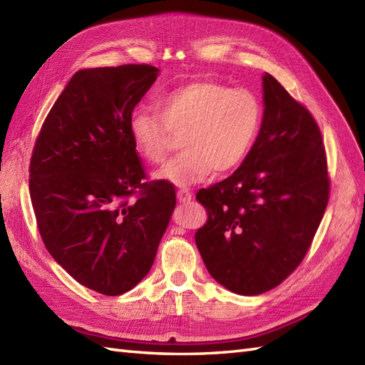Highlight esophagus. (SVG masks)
Instances as JSON below:
<instances>
[{"label": "esophagus", "instance_id": "1", "mask_svg": "<svg viewBox=\"0 0 365 365\" xmlns=\"http://www.w3.org/2000/svg\"><path fill=\"white\" fill-rule=\"evenodd\" d=\"M192 199V194L188 190H179L177 191V200L180 203H188Z\"/></svg>", "mask_w": 365, "mask_h": 365}]
</instances>
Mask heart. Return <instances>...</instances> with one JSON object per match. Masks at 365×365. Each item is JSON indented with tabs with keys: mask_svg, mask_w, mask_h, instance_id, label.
Returning <instances> with one entry per match:
<instances>
[{
	"mask_svg": "<svg viewBox=\"0 0 365 365\" xmlns=\"http://www.w3.org/2000/svg\"><path fill=\"white\" fill-rule=\"evenodd\" d=\"M157 112L135 109L129 134L135 151L149 163H160L180 135L183 151L155 173L177 186L202 182L212 170H235L253 146L262 108L253 92L230 89L212 80L191 81L163 93Z\"/></svg>",
	"mask_w": 365,
	"mask_h": 365,
	"instance_id": "1",
	"label": "heart"
}]
</instances>
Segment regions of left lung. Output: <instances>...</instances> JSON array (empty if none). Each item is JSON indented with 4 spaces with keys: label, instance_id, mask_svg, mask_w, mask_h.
Returning <instances> with one entry per match:
<instances>
[{
    "label": "left lung",
    "instance_id": "8db88e82",
    "mask_svg": "<svg viewBox=\"0 0 365 365\" xmlns=\"http://www.w3.org/2000/svg\"><path fill=\"white\" fill-rule=\"evenodd\" d=\"M264 120L228 179L195 194L208 219L195 245L210 274L255 296L282 284L312 247L330 197L324 138L312 112L269 73Z\"/></svg>",
    "mask_w": 365,
    "mask_h": 365
}]
</instances>
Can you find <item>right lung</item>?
I'll return each instance as SVG.
<instances>
[{"mask_svg":"<svg viewBox=\"0 0 365 365\" xmlns=\"http://www.w3.org/2000/svg\"><path fill=\"white\" fill-rule=\"evenodd\" d=\"M149 64L78 71L35 140L29 191L51 256L93 292L118 296L151 269L175 207L166 180H148L129 117L153 86Z\"/></svg>","mask_w":365,"mask_h":365,"instance_id":"right-lung-1","label":"right lung"}]
</instances>
